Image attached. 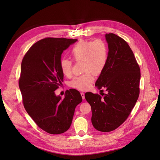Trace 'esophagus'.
<instances>
[{
	"mask_svg": "<svg viewBox=\"0 0 160 160\" xmlns=\"http://www.w3.org/2000/svg\"><path fill=\"white\" fill-rule=\"evenodd\" d=\"M81 97H82V99H85V93H83V92H81Z\"/></svg>",
	"mask_w": 160,
	"mask_h": 160,
	"instance_id": "obj_1",
	"label": "esophagus"
}]
</instances>
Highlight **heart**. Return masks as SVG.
Here are the masks:
<instances>
[{
    "mask_svg": "<svg viewBox=\"0 0 160 160\" xmlns=\"http://www.w3.org/2000/svg\"><path fill=\"white\" fill-rule=\"evenodd\" d=\"M72 59L75 62L82 61V68L85 72L72 79L70 85L81 91L88 90L93 83L95 75H99L107 65L109 55L108 46L104 41H80L75 44L70 51ZM72 61L62 59L60 61L62 73L69 77L72 73Z\"/></svg>",
    "mask_w": 160,
    "mask_h": 160,
    "instance_id": "obj_1",
    "label": "heart"
}]
</instances>
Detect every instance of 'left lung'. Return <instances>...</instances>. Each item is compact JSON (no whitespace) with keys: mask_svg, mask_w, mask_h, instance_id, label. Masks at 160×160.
<instances>
[{"mask_svg":"<svg viewBox=\"0 0 160 160\" xmlns=\"http://www.w3.org/2000/svg\"><path fill=\"white\" fill-rule=\"evenodd\" d=\"M107 65L95 83L98 89L108 93L85 94L91 107V122L99 132H109L119 128L129 115L139 95V66L130 47L122 38L109 33ZM103 96V95H102Z\"/></svg>","mask_w":160,"mask_h":160,"instance_id":"obj_1","label":"left lung"}]
</instances>
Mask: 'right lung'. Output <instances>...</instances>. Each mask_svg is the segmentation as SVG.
Returning a JSON list of instances; mask_svg holds the SVG:
<instances>
[{"instance_id":"right-lung-1","label":"right lung","mask_w":160,"mask_h":160,"mask_svg":"<svg viewBox=\"0 0 160 160\" xmlns=\"http://www.w3.org/2000/svg\"><path fill=\"white\" fill-rule=\"evenodd\" d=\"M77 39L48 37L33 44L24 56L18 80L22 103L34 122L50 134H61L70 128L81 95L74 89L65 97L56 96L62 85L61 54Z\"/></svg>"}]
</instances>
